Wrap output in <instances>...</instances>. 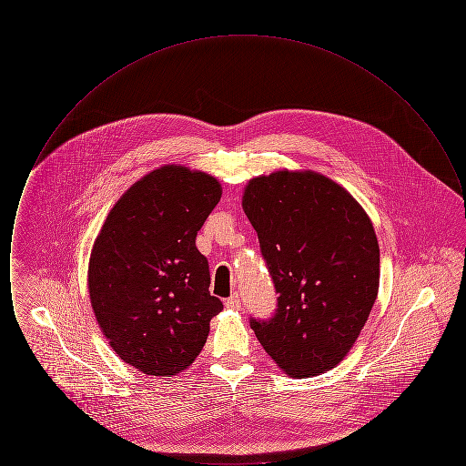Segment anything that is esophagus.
Returning a JSON list of instances; mask_svg holds the SVG:
<instances>
[{
    "instance_id": "obj_1",
    "label": "esophagus",
    "mask_w": 466,
    "mask_h": 466,
    "mask_svg": "<svg viewBox=\"0 0 466 466\" xmlns=\"http://www.w3.org/2000/svg\"><path fill=\"white\" fill-rule=\"evenodd\" d=\"M225 308H228V309H241V297L238 293H234L230 299L225 300Z\"/></svg>"
}]
</instances>
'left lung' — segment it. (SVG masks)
<instances>
[{
    "label": "left lung",
    "mask_w": 466,
    "mask_h": 466,
    "mask_svg": "<svg viewBox=\"0 0 466 466\" xmlns=\"http://www.w3.org/2000/svg\"><path fill=\"white\" fill-rule=\"evenodd\" d=\"M243 209L274 281L272 318L251 329L293 377L333 369L367 323L379 289V244L365 209L330 177L276 171L249 179Z\"/></svg>",
    "instance_id": "1"
}]
</instances>
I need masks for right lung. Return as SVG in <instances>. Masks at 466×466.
<instances>
[{"label":"right lung","instance_id":"obj_1","mask_svg":"<svg viewBox=\"0 0 466 466\" xmlns=\"http://www.w3.org/2000/svg\"><path fill=\"white\" fill-rule=\"evenodd\" d=\"M222 198L217 177L167 164L115 202L89 260V295L113 351L147 376L198 358L223 309L196 238Z\"/></svg>","mask_w":466,"mask_h":466}]
</instances>
